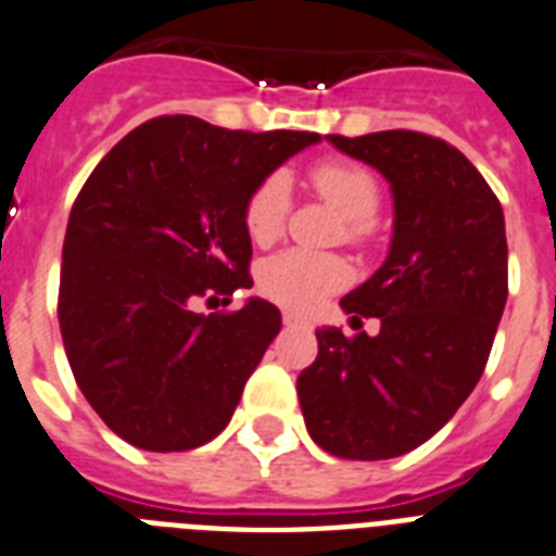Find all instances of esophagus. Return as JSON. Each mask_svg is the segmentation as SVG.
I'll list each match as a JSON object with an SVG mask.
<instances>
[{
	"instance_id": "obj_1",
	"label": "esophagus",
	"mask_w": 556,
	"mask_h": 556,
	"mask_svg": "<svg viewBox=\"0 0 556 556\" xmlns=\"http://www.w3.org/2000/svg\"><path fill=\"white\" fill-rule=\"evenodd\" d=\"M283 327H306V320H301L292 312H283Z\"/></svg>"
}]
</instances>
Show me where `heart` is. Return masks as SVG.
<instances>
[{
	"label": "heart",
	"instance_id": "1",
	"mask_svg": "<svg viewBox=\"0 0 556 556\" xmlns=\"http://www.w3.org/2000/svg\"><path fill=\"white\" fill-rule=\"evenodd\" d=\"M309 185L343 215V241L355 247L369 244L380 206V185L375 173L361 164L324 162L309 169ZM289 204V178L283 173L261 178L244 206L247 236L261 247L273 244L287 227ZM258 283L261 292L273 298L275 304L309 312L324 298L350 283V267L329 252L283 250L261 264Z\"/></svg>",
	"mask_w": 556,
	"mask_h": 556
}]
</instances>
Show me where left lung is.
Wrapping results in <instances>:
<instances>
[{
	"mask_svg": "<svg viewBox=\"0 0 556 556\" xmlns=\"http://www.w3.org/2000/svg\"><path fill=\"white\" fill-rule=\"evenodd\" d=\"M392 185L389 258L341 306L380 332L318 329L298 378L306 429L343 460H389L452 420L483 375L508 298L503 206L448 141L415 130L327 136Z\"/></svg>",
	"mask_w": 556,
	"mask_h": 556,
	"instance_id": "8db88e82",
	"label": "left lung"
}]
</instances>
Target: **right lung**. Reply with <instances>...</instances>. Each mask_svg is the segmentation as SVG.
Instances as JSON below:
<instances>
[{"mask_svg":"<svg viewBox=\"0 0 556 556\" xmlns=\"http://www.w3.org/2000/svg\"><path fill=\"white\" fill-rule=\"evenodd\" d=\"M318 132L224 130L195 116L139 124L73 201L59 275V329L96 415L147 452L204 446L281 329L250 298V192Z\"/></svg>","mask_w":556,"mask_h":556,"instance_id":"obj_1","label":"right lung"}]
</instances>
